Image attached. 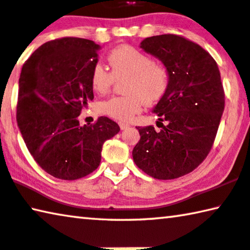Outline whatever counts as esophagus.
Returning <instances> with one entry per match:
<instances>
[{
	"instance_id": "34e87169",
	"label": "esophagus",
	"mask_w": 250,
	"mask_h": 250,
	"mask_svg": "<svg viewBox=\"0 0 250 250\" xmlns=\"http://www.w3.org/2000/svg\"><path fill=\"white\" fill-rule=\"evenodd\" d=\"M120 127L121 129H127L129 127V125L125 124V123H120Z\"/></svg>"
}]
</instances>
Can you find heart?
Masks as SVG:
<instances>
[{"label": "heart", "instance_id": "heart-1", "mask_svg": "<svg viewBox=\"0 0 250 250\" xmlns=\"http://www.w3.org/2000/svg\"><path fill=\"white\" fill-rule=\"evenodd\" d=\"M109 71L102 63H95L90 83L95 93L104 95L115 80L127 77L124 91L127 95L114 96L99 104V110L120 122H129L146 105L163 97L170 85V71L163 63L155 62L146 53L129 44L114 48L108 55Z\"/></svg>", "mask_w": 250, "mask_h": 250}]
</instances>
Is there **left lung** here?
<instances>
[{"label":"left lung","mask_w":250,"mask_h":250,"mask_svg":"<svg viewBox=\"0 0 250 250\" xmlns=\"http://www.w3.org/2000/svg\"><path fill=\"white\" fill-rule=\"evenodd\" d=\"M141 48L170 71L168 89L153 112L165 122L136 127L141 140L133 149L138 167L154 179L172 180L190 173L212 147L225 108L218 64L208 51L176 34L149 37Z\"/></svg>","instance_id":"obj_1"}]
</instances>
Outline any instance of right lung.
Here are the masks:
<instances>
[{"mask_svg": "<svg viewBox=\"0 0 250 250\" xmlns=\"http://www.w3.org/2000/svg\"><path fill=\"white\" fill-rule=\"evenodd\" d=\"M99 49L91 40L61 38L42 44L22 67L18 126L34 161L57 179L77 180L94 172L104 142L120 132L105 116L79 125L83 107L94 99L90 72Z\"/></svg>", "mask_w": 250, "mask_h": 250, "instance_id": "obj_1", "label": "right lung"}]
</instances>
